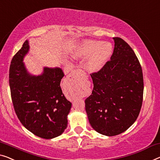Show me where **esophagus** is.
I'll return each instance as SVG.
<instances>
[{
	"mask_svg": "<svg viewBox=\"0 0 160 160\" xmlns=\"http://www.w3.org/2000/svg\"><path fill=\"white\" fill-rule=\"evenodd\" d=\"M78 71H80V70H74L73 72H72V73H73V74H75V73H77Z\"/></svg>",
	"mask_w": 160,
	"mask_h": 160,
	"instance_id": "34e87169",
	"label": "esophagus"
}]
</instances>
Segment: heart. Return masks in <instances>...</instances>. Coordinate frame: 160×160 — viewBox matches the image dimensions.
Returning <instances> with one entry per match:
<instances>
[{
    "mask_svg": "<svg viewBox=\"0 0 160 160\" xmlns=\"http://www.w3.org/2000/svg\"><path fill=\"white\" fill-rule=\"evenodd\" d=\"M110 43L94 40H84L74 49L72 57L75 59H85L90 57L85 64L90 72H98L103 68L112 53Z\"/></svg>",
    "mask_w": 160,
    "mask_h": 160,
    "instance_id": "1",
    "label": "heart"
}]
</instances>
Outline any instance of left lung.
I'll return each mask as SVG.
<instances>
[{
	"mask_svg": "<svg viewBox=\"0 0 160 160\" xmlns=\"http://www.w3.org/2000/svg\"><path fill=\"white\" fill-rule=\"evenodd\" d=\"M113 39L111 60L91 75L93 90L85 101L92 128L108 137L124 132L135 122L144 92L142 67L134 52L124 40Z\"/></svg>",
	"mask_w": 160,
	"mask_h": 160,
	"instance_id": "8db88e82",
	"label": "left lung"
}]
</instances>
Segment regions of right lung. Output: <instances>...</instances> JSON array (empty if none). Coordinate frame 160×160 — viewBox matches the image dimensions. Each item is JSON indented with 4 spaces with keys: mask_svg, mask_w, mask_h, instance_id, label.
I'll return each instance as SVG.
<instances>
[{
    "mask_svg": "<svg viewBox=\"0 0 160 160\" xmlns=\"http://www.w3.org/2000/svg\"><path fill=\"white\" fill-rule=\"evenodd\" d=\"M28 52L27 40L13 57L9 69L14 110L27 129L40 138L51 139L65 132L72 107L60 87L65 75L60 68L48 67L39 75L29 73L23 62Z\"/></svg>",
    "mask_w": 160,
    "mask_h": 160,
    "instance_id": "obj_1",
    "label": "right lung"
}]
</instances>
